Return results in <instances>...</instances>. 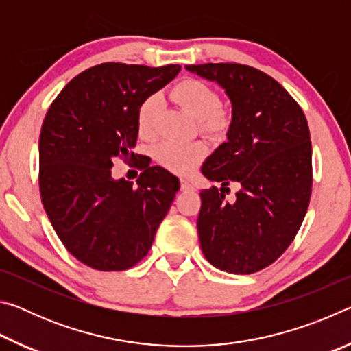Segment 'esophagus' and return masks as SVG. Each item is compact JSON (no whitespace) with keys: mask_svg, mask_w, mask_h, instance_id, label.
<instances>
[{"mask_svg":"<svg viewBox=\"0 0 351 351\" xmlns=\"http://www.w3.org/2000/svg\"><path fill=\"white\" fill-rule=\"evenodd\" d=\"M180 187H181L182 192H193V190H195L193 184H190L187 180H181L180 181Z\"/></svg>","mask_w":351,"mask_h":351,"instance_id":"34e87169","label":"esophagus"}]
</instances>
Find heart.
Segmentation results:
<instances>
[{"mask_svg": "<svg viewBox=\"0 0 351 351\" xmlns=\"http://www.w3.org/2000/svg\"><path fill=\"white\" fill-rule=\"evenodd\" d=\"M171 99L184 110L198 119V127L212 138H223L232 127V112L219 105L218 93L210 85L198 79H184L178 82L170 91ZM159 96L142 100L138 108V132L142 138H150L156 128V116L159 111ZM207 153L203 141L193 142H162L156 148V159L165 169L178 175H189L198 167Z\"/></svg>", "mask_w": 351, "mask_h": 351, "instance_id": "1", "label": "heart"}]
</instances>
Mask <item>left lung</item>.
Here are the masks:
<instances>
[{"label":"left lung","instance_id":"1","mask_svg":"<svg viewBox=\"0 0 351 351\" xmlns=\"http://www.w3.org/2000/svg\"><path fill=\"white\" fill-rule=\"evenodd\" d=\"M190 73L218 82L232 102L228 142L203 164L223 187L201 190L198 237L204 257L230 274H252L274 263L295 239L313 187L306 117L271 75L240 63L189 64ZM242 190L229 205L223 189Z\"/></svg>","mask_w":351,"mask_h":351}]
</instances>
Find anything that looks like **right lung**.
Listing matches in <instances>:
<instances>
[{
	"instance_id": "add662e5",
	"label": "right lung",
	"mask_w": 351,
	"mask_h": 351,
	"mask_svg": "<svg viewBox=\"0 0 351 351\" xmlns=\"http://www.w3.org/2000/svg\"><path fill=\"white\" fill-rule=\"evenodd\" d=\"M102 63L75 75L51 104L40 133L41 203L63 246L97 271H125L150 251L180 189L162 167L144 165L138 186L112 180L116 158L139 156L138 108L180 73ZM138 165V164H136Z\"/></svg>"
}]
</instances>
